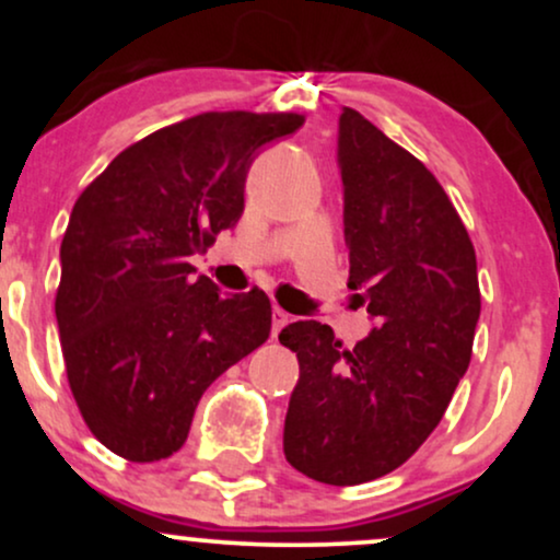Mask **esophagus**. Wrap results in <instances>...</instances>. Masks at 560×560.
<instances>
[{
  "mask_svg": "<svg viewBox=\"0 0 560 560\" xmlns=\"http://www.w3.org/2000/svg\"><path fill=\"white\" fill-rule=\"evenodd\" d=\"M289 320H292V316H289L287 311H281L279 305H276V307H273V337H279V331L284 329Z\"/></svg>",
  "mask_w": 560,
  "mask_h": 560,
  "instance_id": "1",
  "label": "esophagus"
}]
</instances>
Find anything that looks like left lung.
<instances>
[{"label":"left lung","mask_w":560,"mask_h":560,"mask_svg":"<svg viewBox=\"0 0 560 560\" xmlns=\"http://www.w3.org/2000/svg\"><path fill=\"white\" fill-rule=\"evenodd\" d=\"M339 168L347 287L365 289L376 326L352 350L318 320L289 324L279 342L300 361L287 460L350 487L395 471L442 421L471 363L481 294L471 236L434 173L352 107Z\"/></svg>","instance_id":"obj_1"}]
</instances>
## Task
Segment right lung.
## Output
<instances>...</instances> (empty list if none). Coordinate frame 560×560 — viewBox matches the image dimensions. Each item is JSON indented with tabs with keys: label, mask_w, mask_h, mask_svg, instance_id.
I'll use <instances>...</instances> for the list:
<instances>
[{
	"label": "right lung",
	"mask_w": 560,
	"mask_h": 560,
	"mask_svg": "<svg viewBox=\"0 0 560 560\" xmlns=\"http://www.w3.org/2000/svg\"><path fill=\"white\" fill-rule=\"evenodd\" d=\"M300 113H202L126 147L75 199L55 298L89 432L131 464L182 450L202 392L271 334L258 287L221 294L189 258L244 210L258 147Z\"/></svg>",
	"instance_id": "obj_1"
}]
</instances>
